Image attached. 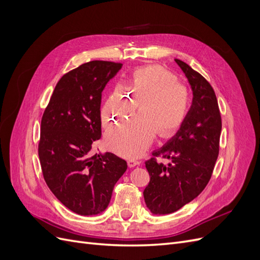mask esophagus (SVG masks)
<instances>
[{
  "mask_svg": "<svg viewBox=\"0 0 260 260\" xmlns=\"http://www.w3.org/2000/svg\"><path fill=\"white\" fill-rule=\"evenodd\" d=\"M140 164H141V162H140L139 160H136V159H129V160H128V166H129L130 168L139 166Z\"/></svg>",
  "mask_w": 260,
  "mask_h": 260,
  "instance_id": "obj_1",
  "label": "esophagus"
}]
</instances>
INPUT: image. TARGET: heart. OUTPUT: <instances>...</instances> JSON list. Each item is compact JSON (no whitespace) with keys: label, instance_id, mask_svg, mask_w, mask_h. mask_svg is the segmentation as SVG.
<instances>
[{"label":"heart","instance_id":"heart-1","mask_svg":"<svg viewBox=\"0 0 260 260\" xmlns=\"http://www.w3.org/2000/svg\"><path fill=\"white\" fill-rule=\"evenodd\" d=\"M125 93L117 86L101 108V122L105 129L127 116L141 104L138 118L108 130L105 144L112 152L137 158L152 145L156 131L161 137L178 129L188 111V92L177 77L159 66L137 69L124 83Z\"/></svg>","mask_w":260,"mask_h":260}]
</instances>
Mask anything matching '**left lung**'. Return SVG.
<instances>
[{
    "label": "left lung",
    "instance_id": "8db88e82",
    "mask_svg": "<svg viewBox=\"0 0 260 260\" xmlns=\"http://www.w3.org/2000/svg\"><path fill=\"white\" fill-rule=\"evenodd\" d=\"M175 60L187 78L193 100L178 132L153 152L171 162L145 161L151 180L143 195L153 215L172 214L198 198L209 182L219 154L221 116L215 91L201 74Z\"/></svg>",
    "mask_w": 260,
    "mask_h": 260
}]
</instances>
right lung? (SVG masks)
Returning <instances> with one entry per match:
<instances>
[{"label": "right lung", "instance_id": "add662e5", "mask_svg": "<svg viewBox=\"0 0 260 260\" xmlns=\"http://www.w3.org/2000/svg\"><path fill=\"white\" fill-rule=\"evenodd\" d=\"M120 62L92 60L60 78L41 120L43 177L56 199L81 216L102 214L127 161L113 153L91 155L101 139V100Z\"/></svg>", "mask_w": 260, "mask_h": 260}]
</instances>
